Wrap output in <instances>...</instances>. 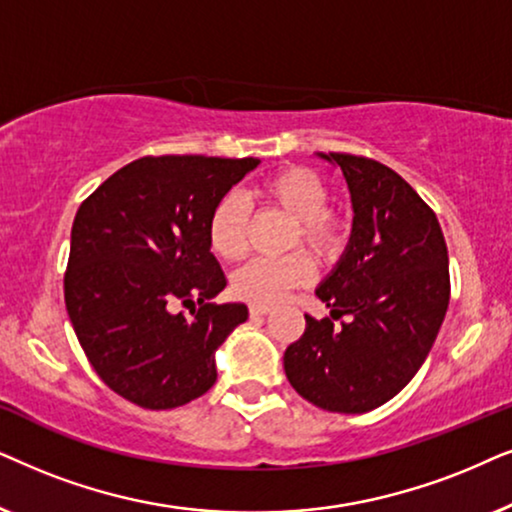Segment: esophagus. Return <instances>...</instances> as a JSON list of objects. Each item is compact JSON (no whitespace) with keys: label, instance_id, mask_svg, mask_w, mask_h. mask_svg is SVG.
<instances>
[{"label":"esophagus","instance_id":"obj_1","mask_svg":"<svg viewBox=\"0 0 512 512\" xmlns=\"http://www.w3.org/2000/svg\"><path fill=\"white\" fill-rule=\"evenodd\" d=\"M269 311H271V306H267V304H250V316H252V318L267 316Z\"/></svg>","mask_w":512,"mask_h":512}]
</instances>
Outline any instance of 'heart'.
<instances>
[{
	"mask_svg": "<svg viewBox=\"0 0 512 512\" xmlns=\"http://www.w3.org/2000/svg\"><path fill=\"white\" fill-rule=\"evenodd\" d=\"M257 196L271 208L295 220L292 245L304 243L320 260H335L346 241L342 217L325 208L327 185L311 168L290 166L264 177ZM250 208L238 192L215 201L208 215V245L220 260L238 262L248 250ZM316 274L309 252L297 250L285 257H257L231 276V292L243 302L276 304L290 290L302 288Z\"/></svg>",
	"mask_w": 512,
	"mask_h": 512,
	"instance_id": "b5f03b06",
	"label": "heart"
}]
</instances>
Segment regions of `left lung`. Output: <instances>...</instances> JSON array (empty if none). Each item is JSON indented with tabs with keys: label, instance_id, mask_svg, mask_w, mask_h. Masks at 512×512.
<instances>
[{
	"label": "left lung",
	"instance_id": "1",
	"mask_svg": "<svg viewBox=\"0 0 512 512\" xmlns=\"http://www.w3.org/2000/svg\"><path fill=\"white\" fill-rule=\"evenodd\" d=\"M318 156L342 168L351 194L349 243L316 288L332 319L306 316L285 349L292 388L320 410L363 414L388 403L419 372L449 304V257L440 222L384 163Z\"/></svg>",
	"mask_w": 512,
	"mask_h": 512
}]
</instances>
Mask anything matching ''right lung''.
<instances>
[{"mask_svg": "<svg viewBox=\"0 0 512 512\" xmlns=\"http://www.w3.org/2000/svg\"><path fill=\"white\" fill-rule=\"evenodd\" d=\"M260 159L145 156L107 177L72 224L65 306L88 363L121 398L173 410L217 381L215 351L248 320L206 224L215 201ZM199 303L187 319L177 302Z\"/></svg>", "mask_w": 512, "mask_h": 512, "instance_id": "obj_1", "label": "right lung"}]
</instances>
